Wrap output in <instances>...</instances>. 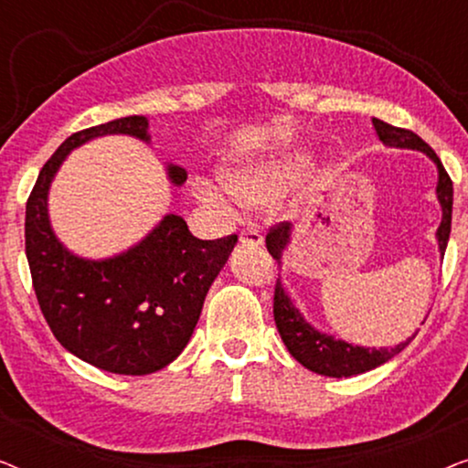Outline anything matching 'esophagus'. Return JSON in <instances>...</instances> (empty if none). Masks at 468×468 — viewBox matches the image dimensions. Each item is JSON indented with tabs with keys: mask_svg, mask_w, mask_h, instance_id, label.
<instances>
[{
	"mask_svg": "<svg viewBox=\"0 0 468 468\" xmlns=\"http://www.w3.org/2000/svg\"><path fill=\"white\" fill-rule=\"evenodd\" d=\"M239 239H240L242 245H251V247H258V245H261V240H264V236H261V232H260L258 228L249 226V228H242V229H240Z\"/></svg>",
	"mask_w": 468,
	"mask_h": 468,
	"instance_id": "1",
	"label": "esophagus"
}]
</instances>
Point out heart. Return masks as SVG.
Returning <instances> with one entry per match:
<instances>
[{
	"label": "heart",
	"mask_w": 468,
	"mask_h": 468,
	"mask_svg": "<svg viewBox=\"0 0 468 468\" xmlns=\"http://www.w3.org/2000/svg\"><path fill=\"white\" fill-rule=\"evenodd\" d=\"M290 175L292 164L240 165V168L223 170V181H226L228 189L200 178L194 183V191L202 202L217 208H228V194H232L236 200L249 204V207H261V204L272 202L277 197L281 185Z\"/></svg>",
	"instance_id": "heart-1"
}]
</instances>
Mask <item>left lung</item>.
<instances>
[{
	"mask_svg": "<svg viewBox=\"0 0 468 468\" xmlns=\"http://www.w3.org/2000/svg\"><path fill=\"white\" fill-rule=\"evenodd\" d=\"M373 125L377 130V136H379L381 143L389 146H399V149H415L426 153L428 157L437 164L439 168V185H437V197L443 207V221L437 229L439 239V249L441 253H445L447 240H450L452 232V204H453V185L452 178L447 175V170L441 164L431 146H428L424 140H421L418 133L411 130H405V127H394L389 123H383L381 119H373ZM290 229L292 223L281 221L277 226H272L266 234V247L268 253L272 255L274 260L281 261V253L290 242ZM272 313H274V324H277V330L281 338H283L285 347L290 349V354L296 357V360L306 367L313 373L325 375V377H351L367 373V370H373L381 367L383 362L392 360L396 354H400L402 349L411 343V338H407L405 343L396 345L392 349H370V347H354V345L338 341L335 336L322 335L315 328H311L309 324L304 322V317L300 315L296 306L290 300V296L283 292L281 283L274 287V300H272Z\"/></svg>",
	"mask_w": 468,
	"mask_h": 468,
	"instance_id": "left-lung-1",
	"label": "left lung"
}]
</instances>
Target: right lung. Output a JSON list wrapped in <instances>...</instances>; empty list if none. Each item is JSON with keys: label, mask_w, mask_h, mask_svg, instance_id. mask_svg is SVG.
Segmentation results:
<instances>
[{"label": "right lung", "mask_w": 468, "mask_h": 468, "mask_svg": "<svg viewBox=\"0 0 468 468\" xmlns=\"http://www.w3.org/2000/svg\"><path fill=\"white\" fill-rule=\"evenodd\" d=\"M146 127L133 114L72 133L44 164L25 210V253L50 332L69 354L114 375L155 373L181 354L236 242V234L196 239L178 215H165L143 242L101 261L76 258L55 239L47 194L68 153L106 133L149 140ZM168 176L181 185L187 172L168 165Z\"/></svg>", "instance_id": "right-lung-1"}]
</instances>
